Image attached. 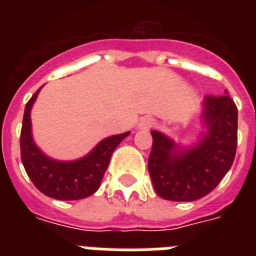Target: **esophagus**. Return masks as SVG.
Segmentation results:
<instances>
[{
	"mask_svg": "<svg viewBox=\"0 0 256 256\" xmlns=\"http://www.w3.org/2000/svg\"><path fill=\"white\" fill-rule=\"evenodd\" d=\"M156 124V120L152 116H144L140 118V120L138 122V128L140 130H150Z\"/></svg>",
	"mask_w": 256,
	"mask_h": 256,
	"instance_id": "1",
	"label": "esophagus"
}]
</instances>
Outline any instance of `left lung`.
<instances>
[{
    "instance_id": "1",
    "label": "left lung",
    "mask_w": 256,
    "mask_h": 256,
    "mask_svg": "<svg viewBox=\"0 0 256 256\" xmlns=\"http://www.w3.org/2000/svg\"><path fill=\"white\" fill-rule=\"evenodd\" d=\"M204 96L203 132L192 144H176L152 130L148 172L160 198L192 202L212 191L234 162L238 142V108L230 96Z\"/></svg>"
}]
</instances>
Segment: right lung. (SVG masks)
Instances as JSON below:
<instances>
[{"label": "right lung", "mask_w": 256, "mask_h": 256, "mask_svg": "<svg viewBox=\"0 0 256 256\" xmlns=\"http://www.w3.org/2000/svg\"><path fill=\"white\" fill-rule=\"evenodd\" d=\"M41 88H38L25 106L21 130L22 164L34 186L46 196L58 200L88 198L100 188L112 152L130 132L104 138L80 160H53L38 148L32 134L30 112Z\"/></svg>", "instance_id": "1"}]
</instances>
